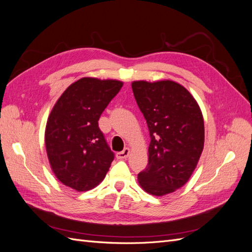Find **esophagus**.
Listing matches in <instances>:
<instances>
[{"instance_id":"1","label":"esophagus","mask_w":252,"mask_h":252,"mask_svg":"<svg viewBox=\"0 0 252 252\" xmlns=\"http://www.w3.org/2000/svg\"><path fill=\"white\" fill-rule=\"evenodd\" d=\"M129 154H130V149H129V148L127 147V148H125L123 151L118 152V154H117V158H118L119 159H124V158H128Z\"/></svg>"}]
</instances>
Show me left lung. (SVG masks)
Segmentation results:
<instances>
[{
  "instance_id": "obj_1",
  "label": "left lung",
  "mask_w": 252,
  "mask_h": 252,
  "mask_svg": "<svg viewBox=\"0 0 252 252\" xmlns=\"http://www.w3.org/2000/svg\"><path fill=\"white\" fill-rule=\"evenodd\" d=\"M131 87L151 139L139 184L156 196L174 192L191 177L204 148L200 106L184 86L170 80L134 81Z\"/></svg>"
}]
</instances>
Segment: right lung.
<instances>
[{"label": "right lung", "instance_id": "right-lung-1", "mask_svg": "<svg viewBox=\"0 0 252 252\" xmlns=\"http://www.w3.org/2000/svg\"><path fill=\"white\" fill-rule=\"evenodd\" d=\"M123 82L82 78L68 86L49 114L45 145L51 170L65 186L87 191L109 170L114 155L97 121Z\"/></svg>", "mask_w": 252, "mask_h": 252}]
</instances>
